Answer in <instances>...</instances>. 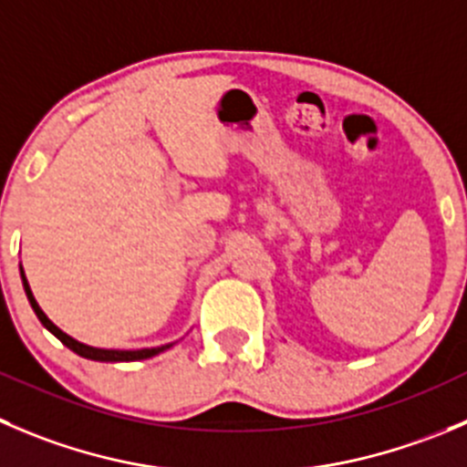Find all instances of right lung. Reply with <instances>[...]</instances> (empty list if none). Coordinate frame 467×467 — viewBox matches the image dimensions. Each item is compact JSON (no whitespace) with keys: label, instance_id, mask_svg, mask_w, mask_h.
Masks as SVG:
<instances>
[{"label":"right lung","instance_id":"obj_1","mask_svg":"<svg viewBox=\"0 0 467 467\" xmlns=\"http://www.w3.org/2000/svg\"><path fill=\"white\" fill-rule=\"evenodd\" d=\"M20 275H22V286H25L26 297H29V305H31V309L36 312L38 321H41L43 326H46L47 330H50L52 335H55L57 339L61 341V344L68 346V348L73 350V353L82 355V358L96 359V362H132V359L153 358V355L162 353V350H167L171 346V344H167V346H158V348H140V350H108V348H93V346L79 344V341H75L73 337H68V335H66V332H61L59 327H57L55 323H52L50 318H47L46 314H43V309L38 307V303H36V300H34V293H31L29 284H26V277H25V273H22V268H20Z\"/></svg>","mask_w":467,"mask_h":467}]
</instances>
